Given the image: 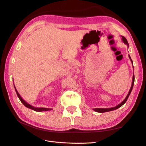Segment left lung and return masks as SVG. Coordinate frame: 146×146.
<instances>
[{
	"mask_svg": "<svg viewBox=\"0 0 146 146\" xmlns=\"http://www.w3.org/2000/svg\"><path fill=\"white\" fill-rule=\"evenodd\" d=\"M122 36V39L123 42L125 44H126L127 46V47L129 48V43H128L127 41L126 38H125L124 36ZM129 57L130 60H131V62H132V65H133V61H132V59H131V56H130L129 54ZM133 68H134V66H133ZM134 80H135V78H134V75H133V77H132V85H131V88H130V90H129V93H128L127 95L126 96V97L125 98L124 100H123L122 102H121L120 104H119V105H117V106H115V107H111V108H94V109H93V110H94L95 111H97V112L104 113V112H107V111H112V110H116V109H117V108H120V107H122V105L125 103L126 101L127 100V99H128V98H129V95H130V94H131V92H132V88H133V86H134Z\"/></svg>",
	"mask_w": 146,
	"mask_h": 146,
	"instance_id": "8db88e82",
	"label": "left lung"
}]
</instances>
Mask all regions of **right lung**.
Wrapping results in <instances>:
<instances>
[{"label": "right lung", "instance_id": "right-lung-1", "mask_svg": "<svg viewBox=\"0 0 146 146\" xmlns=\"http://www.w3.org/2000/svg\"><path fill=\"white\" fill-rule=\"evenodd\" d=\"M14 88H15V92H16V94L17 95V97H19V100H21V102H22L24 104V105L25 107H26L27 108H31V109H32L33 110L35 111H49V110H51L52 108H42V107H33L31 105L29 104L28 103H27V102L24 100V99L21 97V96L19 95V94L17 90H16V88H15V86H14Z\"/></svg>", "mask_w": 146, "mask_h": 146}]
</instances>
